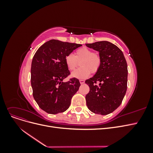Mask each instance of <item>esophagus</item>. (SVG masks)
I'll return each instance as SVG.
<instances>
[{
	"label": "esophagus",
	"instance_id": "1",
	"mask_svg": "<svg viewBox=\"0 0 153 153\" xmlns=\"http://www.w3.org/2000/svg\"><path fill=\"white\" fill-rule=\"evenodd\" d=\"M80 83L81 84H84V83H85V80H82V79H81V80H80Z\"/></svg>",
	"mask_w": 153,
	"mask_h": 153
}]
</instances>
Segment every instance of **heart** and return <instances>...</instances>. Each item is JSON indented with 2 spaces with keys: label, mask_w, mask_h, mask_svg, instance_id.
Here are the masks:
<instances>
[{
  "label": "heart",
  "mask_w": 153,
  "mask_h": 153,
  "mask_svg": "<svg viewBox=\"0 0 153 153\" xmlns=\"http://www.w3.org/2000/svg\"><path fill=\"white\" fill-rule=\"evenodd\" d=\"M80 63L79 69L71 73V76L79 79L87 78L91 72L95 73L99 70L101 64V59L98 53L93 52L91 49L86 47L80 48L76 50L75 55L68 54L65 57V63L69 70H73Z\"/></svg>",
  "instance_id": "heart-1"
}]
</instances>
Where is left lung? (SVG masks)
I'll return each mask as SVG.
<instances>
[{"mask_svg": "<svg viewBox=\"0 0 153 153\" xmlns=\"http://www.w3.org/2000/svg\"><path fill=\"white\" fill-rule=\"evenodd\" d=\"M98 51L101 59L99 70L85 84L90 88L85 96L92 112L107 115L117 109L127 90L128 66L124 54L116 45L106 41L85 44ZM97 82L100 83L97 85Z\"/></svg>", "mask_w": 153, "mask_h": 153, "instance_id": "8db88e82", "label": "left lung"}]
</instances>
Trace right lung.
Here are the masks:
<instances>
[{"label":"right lung","instance_id":"obj_1","mask_svg":"<svg viewBox=\"0 0 153 153\" xmlns=\"http://www.w3.org/2000/svg\"><path fill=\"white\" fill-rule=\"evenodd\" d=\"M82 45L51 39L36 51L31 64V86L33 97L46 112L56 114L66 111L80 84L76 78L66 82L69 75L65 57Z\"/></svg>","mask_w":153,"mask_h":153}]
</instances>
